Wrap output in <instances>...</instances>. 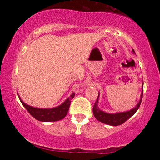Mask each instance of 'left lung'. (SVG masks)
Here are the masks:
<instances>
[{"label": "left lung", "instance_id": "obj_1", "mask_svg": "<svg viewBox=\"0 0 160 160\" xmlns=\"http://www.w3.org/2000/svg\"><path fill=\"white\" fill-rule=\"evenodd\" d=\"M132 52L134 54H135L134 49H132ZM144 82L142 83L141 88H142V90H141V94L140 97V100L138 102V104L132 109L128 110L126 111H122V112H117V113H108V112L103 111L102 110L99 109L98 108V100H99V93L98 98H97L96 102L94 104L93 106V114L97 120L100 121V122H103L104 124L109 125V126H120V125L122 124L123 122H126L128 119H129L130 117H132L135 114V113L138 111L139 107H140L141 100H142V96H143V91H144Z\"/></svg>", "mask_w": 160, "mask_h": 160}]
</instances>
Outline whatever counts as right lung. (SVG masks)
<instances>
[{
  "mask_svg": "<svg viewBox=\"0 0 160 160\" xmlns=\"http://www.w3.org/2000/svg\"><path fill=\"white\" fill-rule=\"evenodd\" d=\"M18 96L25 109L36 120L41 121V122H55V121L62 120L67 115L71 102V99L74 97V93H72L60 105L52 108H38L32 107V106L25 104L22 100L19 95Z\"/></svg>",
  "mask_w": 160,
  "mask_h": 160,
  "instance_id": "add662e5",
  "label": "right lung"
}]
</instances>
